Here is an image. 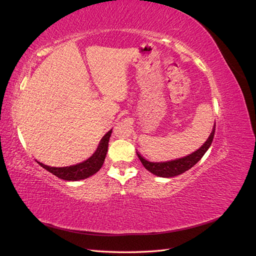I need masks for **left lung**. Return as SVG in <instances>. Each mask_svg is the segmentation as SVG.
Segmentation results:
<instances>
[{
  "label": "left lung",
  "mask_w": 256,
  "mask_h": 256,
  "mask_svg": "<svg viewBox=\"0 0 256 256\" xmlns=\"http://www.w3.org/2000/svg\"><path fill=\"white\" fill-rule=\"evenodd\" d=\"M214 129H216V125L214 126V129L212 131L210 136H209V138H207V141L200 146L198 150L188 154V156H186L184 158H180L172 161H166V162H150L144 159L138 152H136V154L138 159H140V161L142 162L144 168L147 170V171L152 173L154 175H157L160 177H174L177 175H180L186 171H188V170H190L193 166H196L198 162L202 159L204 154L208 150V148L210 147L212 143Z\"/></svg>",
  "instance_id": "obj_1"
}]
</instances>
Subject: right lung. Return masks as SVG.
Instances as JSON below:
<instances>
[{
    "label": "right lung",
    "mask_w": 256,
    "mask_h": 256,
    "mask_svg": "<svg viewBox=\"0 0 256 256\" xmlns=\"http://www.w3.org/2000/svg\"><path fill=\"white\" fill-rule=\"evenodd\" d=\"M112 134V130L108 131V134H104V136L100 141L96 152L92 154V156L85 160L81 164H78L76 166H64V168H54V166H48L42 162H38V164L42 166L44 168L47 170L53 175L60 178L64 180H72L76 182L85 180L92 175L97 173L100 168H102L106 156L108 152V145H109V140Z\"/></svg>",
    "instance_id": "1"
}]
</instances>
